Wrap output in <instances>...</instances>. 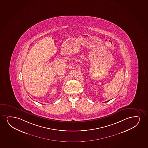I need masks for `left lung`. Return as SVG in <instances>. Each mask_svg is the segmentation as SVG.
<instances>
[{
  "mask_svg": "<svg viewBox=\"0 0 148 148\" xmlns=\"http://www.w3.org/2000/svg\"><path fill=\"white\" fill-rule=\"evenodd\" d=\"M106 101V102H105V103H106V102H108V101Z\"/></svg>",
  "mask_w": 148,
  "mask_h": 148,
  "instance_id": "8db88e82",
  "label": "left lung"
}]
</instances>
